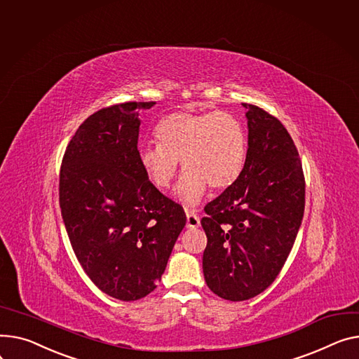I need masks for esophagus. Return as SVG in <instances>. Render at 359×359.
Returning a JSON list of instances; mask_svg holds the SVG:
<instances>
[{
    "label": "esophagus",
    "mask_w": 359,
    "mask_h": 359,
    "mask_svg": "<svg viewBox=\"0 0 359 359\" xmlns=\"http://www.w3.org/2000/svg\"><path fill=\"white\" fill-rule=\"evenodd\" d=\"M186 219H187L186 221V226L190 228V229L198 228L201 225V219H199V217L194 210H187L186 212Z\"/></svg>",
    "instance_id": "34e87169"
}]
</instances>
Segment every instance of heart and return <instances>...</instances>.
<instances>
[{
	"label": "heart",
	"instance_id": "b5f03b06",
	"mask_svg": "<svg viewBox=\"0 0 359 359\" xmlns=\"http://www.w3.org/2000/svg\"><path fill=\"white\" fill-rule=\"evenodd\" d=\"M156 146H142L138 163L150 183L169 189L179 160L186 170L177 196L196 205L206 189H226L244 170L247 134L243 123L226 111H176L163 116L154 128Z\"/></svg>",
	"mask_w": 359,
	"mask_h": 359
}]
</instances>
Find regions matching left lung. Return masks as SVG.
Returning <instances> with one entry per match:
<instances>
[{
  "label": "left lung",
  "instance_id": "left-lung-1",
  "mask_svg": "<svg viewBox=\"0 0 359 359\" xmlns=\"http://www.w3.org/2000/svg\"><path fill=\"white\" fill-rule=\"evenodd\" d=\"M248 112L244 170L205 206L203 276L219 297L243 302L264 292L287 259L304 213L306 183L294 142L276 116Z\"/></svg>",
  "mask_w": 359,
  "mask_h": 359
}]
</instances>
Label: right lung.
<instances>
[{"label":"right lung","mask_w":359,"mask_h":359,"mask_svg":"<svg viewBox=\"0 0 359 359\" xmlns=\"http://www.w3.org/2000/svg\"><path fill=\"white\" fill-rule=\"evenodd\" d=\"M124 102L88 116L66 147L59 203L72 248L100 290L123 302L151 293L186 225L138 163V112Z\"/></svg>","instance_id":"add662e5"}]
</instances>
